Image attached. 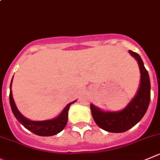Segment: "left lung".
Listing matches in <instances>:
<instances>
[{"label":"left lung","instance_id":"8db88e82","mask_svg":"<svg viewBox=\"0 0 160 160\" xmlns=\"http://www.w3.org/2000/svg\"><path fill=\"white\" fill-rule=\"evenodd\" d=\"M130 54L138 61L141 73L140 86L133 98L122 110L108 112L101 110L90 104L92 118L97 126L110 133H122L134 127L143 118L149 105L151 84L148 73L144 68L141 56L129 50Z\"/></svg>","mask_w":160,"mask_h":160}]
</instances>
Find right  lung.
Wrapping results in <instances>:
<instances>
[{
    "instance_id": "1",
    "label": "right lung",
    "mask_w": 160,
    "mask_h": 160,
    "mask_svg": "<svg viewBox=\"0 0 160 160\" xmlns=\"http://www.w3.org/2000/svg\"><path fill=\"white\" fill-rule=\"evenodd\" d=\"M13 79V78H12ZM12 79L11 81L10 84V94H9V100H10V105L12 111L14 114L16 119L21 123V124L30 130L32 133H35L38 136L42 137H48L53 136L60 132H61L66 127L67 122H68V111H69L70 106L77 100L71 102L66 107L63 108L61 113L56 118H53L52 119L43 120V121H33L24 117L22 114L18 110L17 107L16 105V103L14 101V99L12 97Z\"/></svg>"
}]
</instances>
